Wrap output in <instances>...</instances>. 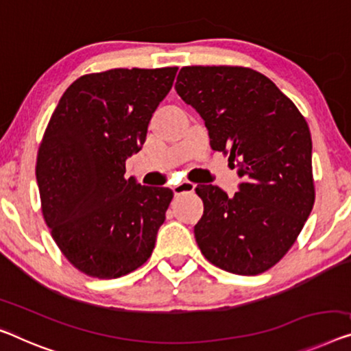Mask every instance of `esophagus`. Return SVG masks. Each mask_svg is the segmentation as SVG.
<instances>
[{
    "instance_id": "1",
    "label": "esophagus",
    "mask_w": 351,
    "mask_h": 351,
    "mask_svg": "<svg viewBox=\"0 0 351 351\" xmlns=\"http://www.w3.org/2000/svg\"><path fill=\"white\" fill-rule=\"evenodd\" d=\"M171 189H173V193L176 197H180V195H182V193L193 192V189H195V184L191 181H182V182H180V184L171 187Z\"/></svg>"
}]
</instances>
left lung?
Masks as SVG:
<instances>
[{
	"label": "left lung",
	"mask_w": 351,
	"mask_h": 351,
	"mask_svg": "<svg viewBox=\"0 0 351 351\" xmlns=\"http://www.w3.org/2000/svg\"><path fill=\"white\" fill-rule=\"evenodd\" d=\"M175 90L241 178L233 197L213 184L195 189L198 247L228 273H263L289 252L315 202L309 125L268 77L247 67H182Z\"/></svg>",
	"instance_id": "8db88e82"
}]
</instances>
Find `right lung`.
I'll use <instances>...</instances> for the list:
<instances>
[{"label": "right lung", "mask_w": 351, "mask_h": 351, "mask_svg": "<svg viewBox=\"0 0 351 351\" xmlns=\"http://www.w3.org/2000/svg\"><path fill=\"white\" fill-rule=\"evenodd\" d=\"M178 67L88 74L62 94L39 146L42 214L64 257L88 276L117 279L151 257L173 192L125 173Z\"/></svg>", "instance_id": "add662e5"}]
</instances>
